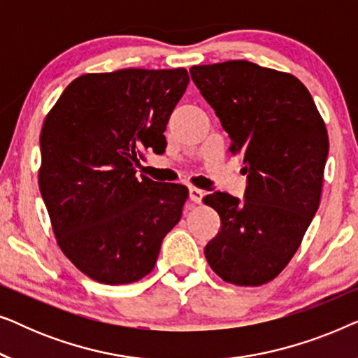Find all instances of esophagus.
Masks as SVG:
<instances>
[{"label":"esophagus","mask_w":358,"mask_h":358,"mask_svg":"<svg viewBox=\"0 0 358 358\" xmlns=\"http://www.w3.org/2000/svg\"><path fill=\"white\" fill-rule=\"evenodd\" d=\"M203 190L202 189H197V187H189V199L192 200L194 203H200L203 199Z\"/></svg>","instance_id":"34e87169"}]
</instances>
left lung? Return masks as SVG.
<instances>
[{
  "mask_svg": "<svg viewBox=\"0 0 358 358\" xmlns=\"http://www.w3.org/2000/svg\"><path fill=\"white\" fill-rule=\"evenodd\" d=\"M190 76L231 138L248 174L244 199L203 197L222 220L205 246L224 282L257 287L280 273L320 207L329 138L305 85L246 60L190 68Z\"/></svg>",
  "mask_w": 358,
  "mask_h": 358,
  "instance_id": "obj_1",
  "label": "left lung"
}]
</instances>
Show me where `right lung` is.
Here are the masks:
<instances>
[{
    "label": "right lung",
    "instance_id": "1",
    "mask_svg": "<svg viewBox=\"0 0 358 358\" xmlns=\"http://www.w3.org/2000/svg\"><path fill=\"white\" fill-rule=\"evenodd\" d=\"M187 70L87 73L58 97L41 131L38 187L63 254L92 280L124 285L153 271L189 190L136 178L143 153L163 155Z\"/></svg>",
    "mask_w": 358,
    "mask_h": 358
}]
</instances>
